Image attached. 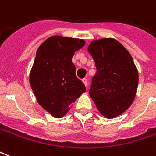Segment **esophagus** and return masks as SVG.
<instances>
[{"label":"esophagus","instance_id":"esophagus-1","mask_svg":"<svg viewBox=\"0 0 156 156\" xmlns=\"http://www.w3.org/2000/svg\"><path fill=\"white\" fill-rule=\"evenodd\" d=\"M82 81H83V84H84L85 86H86V87L88 86V80H87V78H83V79Z\"/></svg>","mask_w":156,"mask_h":156}]
</instances>
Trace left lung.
I'll use <instances>...</instances> for the list:
<instances>
[{"instance_id": "obj_1", "label": "left lung", "mask_w": 156, "mask_h": 156, "mask_svg": "<svg viewBox=\"0 0 156 156\" xmlns=\"http://www.w3.org/2000/svg\"><path fill=\"white\" fill-rule=\"evenodd\" d=\"M88 51L97 68L89 95L103 116L117 117L130 107L135 98L137 68L127 49L115 38L94 40Z\"/></svg>"}]
</instances>
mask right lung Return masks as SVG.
<instances>
[{
	"instance_id": "obj_1",
	"label": "right lung",
	"mask_w": 156,
	"mask_h": 156,
	"mask_svg": "<svg viewBox=\"0 0 156 156\" xmlns=\"http://www.w3.org/2000/svg\"><path fill=\"white\" fill-rule=\"evenodd\" d=\"M83 39L51 36L37 50L29 82L39 105L55 118L63 117L86 90L72 62Z\"/></svg>"
}]
</instances>
